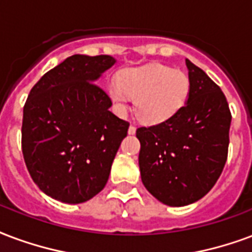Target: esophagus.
I'll list each match as a JSON object with an SVG mask.
<instances>
[{
	"mask_svg": "<svg viewBox=\"0 0 252 252\" xmlns=\"http://www.w3.org/2000/svg\"><path fill=\"white\" fill-rule=\"evenodd\" d=\"M128 133H129V135H135L136 133V128L133 126H129V128H128Z\"/></svg>",
	"mask_w": 252,
	"mask_h": 252,
	"instance_id": "1",
	"label": "esophagus"
}]
</instances>
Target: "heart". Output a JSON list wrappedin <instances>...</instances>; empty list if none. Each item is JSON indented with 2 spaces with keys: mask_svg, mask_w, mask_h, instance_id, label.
I'll return each mask as SVG.
<instances>
[{
  "mask_svg": "<svg viewBox=\"0 0 252 252\" xmlns=\"http://www.w3.org/2000/svg\"><path fill=\"white\" fill-rule=\"evenodd\" d=\"M189 91L187 74L163 64L126 68L107 85L108 96L119 111H126L131 97L135 98L136 116L148 126H159L176 116L186 105Z\"/></svg>",
  "mask_w": 252,
  "mask_h": 252,
  "instance_id": "b5f03b06",
  "label": "heart"
}]
</instances>
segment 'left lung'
<instances>
[{"instance_id":"1","label":"left lung","mask_w":252,"mask_h":252,"mask_svg":"<svg viewBox=\"0 0 252 252\" xmlns=\"http://www.w3.org/2000/svg\"><path fill=\"white\" fill-rule=\"evenodd\" d=\"M186 65L191 91L183 109L167 123L136 131L141 182L171 207L192 204L208 193L224 168L230 143L224 93L189 60Z\"/></svg>"}]
</instances>
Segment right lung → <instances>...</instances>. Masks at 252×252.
I'll return each instance as SVG.
<instances>
[{
  "label": "right lung",
  "mask_w": 252,
  "mask_h": 252,
  "mask_svg": "<svg viewBox=\"0 0 252 252\" xmlns=\"http://www.w3.org/2000/svg\"><path fill=\"white\" fill-rule=\"evenodd\" d=\"M116 64L112 56L74 55L45 73L24 107L22 154L33 182L56 200L96 196L111 173L129 124L115 116L96 85Z\"/></svg>",
  "instance_id": "1"
}]
</instances>
